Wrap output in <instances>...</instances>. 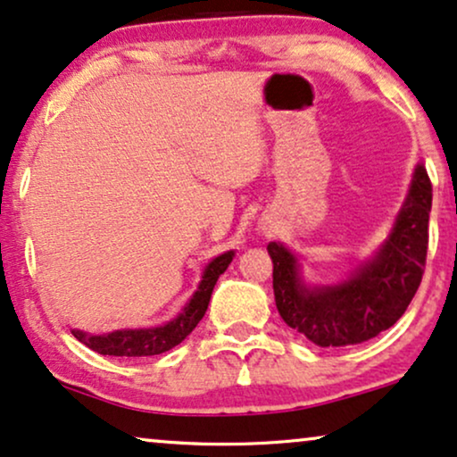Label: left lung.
Returning a JSON list of instances; mask_svg holds the SVG:
<instances>
[{
  "instance_id": "1",
  "label": "left lung",
  "mask_w": 457,
  "mask_h": 457,
  "mask_svg": "<svg viewBox=\"0 0 457 457\" xmlns=\"http://www.w3.org/2000/svg\"><path fill=\"white\" fill-rule=\"evenodd\" d=\"M430 209L428 172L418 166L405 204L378 255L339 285H305L297 257L278 242H270L274 297L282 320L320 348L362 344L390 328L418 293L428 251Z\"/></svg>"
}]
</instances>
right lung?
<instances>
[{"label": "right lung", "mask_w": 457, "mask_h": 457, "mask_svg": "<svg viewBox=\"0 0 457 457\" xmlns=\"http://www.w3.org/2000/svg\"><path fill=\"white\" fill-rule=\"evenodd\" d=\"M232 259L234 251H228L223 253V255L212 259V262L204 268L198 291L194 293L186 308L179 312L177 319L166 322V325L154 328H124V331H113L107 335H90L78 331V328H73L71 333L75 335V339H79L84 345H88L90 350L99 352L103 356L162 354V352L181 344L202 320V316L206 314V308H209L211 293L217 285V278L228 270Z\"/></svg>", "instance_id": "obj_1"}]
</instances>
